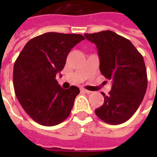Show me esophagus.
<instances>
[{"label":"esophagus","instance_id":"obj_1","mask_svg":"<svg viewBox=\"0 0 157 157\" xmlns=\"http://www.w3.org/2000/svg\"><path fill=\"white\" fill-rule=\"evenodd\" d=\"M81 91H83V92H85V93H86V94H90V93H92L91 91L87 90H86V89H81Z\"/></svg>","mask_w":157,"mask_h":157}]
</instances>
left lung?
Returning a JSON list of instances; mask_svg holds the SVG:
<instances>
[{
  "mask_svg": "<svg viewBox=\"0 0 157 157\" xmlns=\"http://www.w3.org/2000/svg\"><path fill=\"white\" fill-rule=\"evenodd\" d=\"M85 36L94 43L99 57V69L112 81V90L95 114L110 124L124 123L139 108L146 93L147 76L144 58L126 38L112 31H103Z\"/></svg>",
  "mask_w": 157,
  "mask_h": 157,
  "instance_id": "left-lung-1",
  "label": "left lung"
}]
</instances>
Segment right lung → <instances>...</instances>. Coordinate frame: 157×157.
<instances>
[{
    "instance_id": "obj_1",
    "label": "right lung",
    "mask_w": 157,
    "mask_h": 157,
    "mask_svg": "<svg viewBox=\"0 0 157 157\" xmlns=\"http://www.w3.org/2000/svg\"><path fill=\"white\" fill-rule=\"evenodd\" d=\"M83 40L80 34L45 33L31 39L16 59L13 74L16 97L38 124L54 126L70 115L80 90L76 86L63 89L55 78L63 69L70 50Z\"/></svg>"
}]
</instances>
